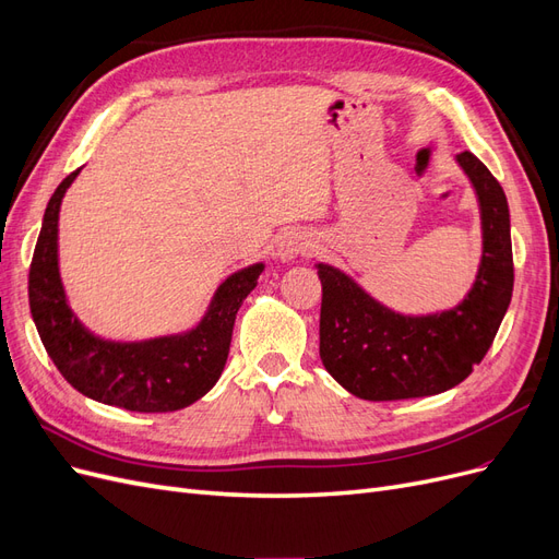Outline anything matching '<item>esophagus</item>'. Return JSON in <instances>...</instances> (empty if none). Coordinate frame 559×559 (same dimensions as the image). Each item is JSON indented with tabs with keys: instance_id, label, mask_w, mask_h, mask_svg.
Returning <instances> with one entry per match:
<instances>
[{
	"instance_id": "esophagus-1",
	"label": "esophagus",
	"mask_w": 559,
	"mask_h": 559,
	"mask_svg": "<svg viewBox=\"0 0 559 559\" xmlns=\"http://www.w3.org/2000/svg\"><path fill=\"white\" fill-rule=\"evenodd\" d=\"M314 249L310 235H306L302 230H289L284 233L280 242H277V257L282 261H292L296 257H302V253H310Z\"/></svg>"
}]
</instances>
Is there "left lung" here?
<instances>
[{
    "instance_id": "left-lung-1",
    "label": "left lung",
    "mask_w": 559,
    "mask_h": 559,
    "mask_svg": "<svg viewBox=\"0 0 559 559\" xmlns=\"http://www.w3.org/2000/svg\"><path fill=\"white\" fill-rule=\"evenodd\" d=\"M480 200L483 261L454 310L403 317L382 308L347 275L319 263V357L349 394L401 401L448 392L487 354L513 296L509 202L495 175L471 154L456 156Z\"/></svg>"
}]
</instances>
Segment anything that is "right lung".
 <instances>
[{
    "label": "right lung",
    "mask_w": 559,
    "mask_h": 559,
    "mask_svg": "<svg viewBox=\"0 0 559 559\" xmlns=\"http://www.w3.org/2000/svg\"><path fill=\"white\" fill-rule=\"evenodd\" d=\"M79 170L50 195L29 265V310L41 343L62 378L93 401L132 413H173L191 405L222 378L242 300L257 286L263 263L230 275L200 326L186 335L146 343H109L79 324L58 273V214Z\"/></svg>",
    "instance_id": "1"
}]
</instances>
